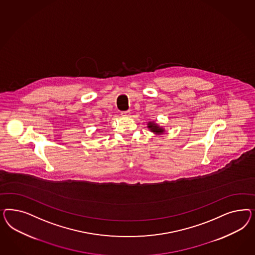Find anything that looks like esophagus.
Returning <instances> with one entry per match:
<instances>
[{
	"instance_id": "1",
	"label": "esophagus",
	"mask_w": 255,
	"mask_h": 255,
	"mask_svg": "<svg viewBox=\"0 0 255 255\" xmlns=\"http://www.w3.org/2000/svg\"><path fill=\"white\" fill-rule=\"evenodd\" d=\"M121 115L123 117H129V115H130V111H129V110H127V111H122V112H121Z\"/></svg>"
}]
</instances>
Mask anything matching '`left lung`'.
Masks as SVG:
<instances>
[{"label": "left lung", "mask_w": 255, "mask_h": 255, "mask_svg": "<svg viewBox=\"0 0 255 255\" xmlns=\"http://www.w3.org/2000/svg\"><path fill=\"white\" fill-rule=\"evenodd\" d=\"M147 128H148L150 131H152V132H155V133H157V134H161V133H162L163 131H164L162 127L158 126V125L155 124V123H153V122L148 123V124H147Z\"/></svg>", "instance_id": "1"}]
</instances>
